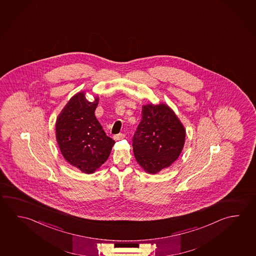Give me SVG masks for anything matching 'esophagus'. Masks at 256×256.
I'll use <instances>...</instances> for the list:
<instances>
[{"mask_svg": "<svg viewBox=\"0 0 256 256\" xmlns=\"http://www.w3.org/2000/svg\"><path fill=\"white\" fill-rule=\"evenodd\" d=\"M126 135L124 134H118L114 135V140H120L124 139Z\"/></svg>", "mask_w": 256, "mask_h": 256, "instance_id": "34e87169", "label": "esophagus"}]
</instances>
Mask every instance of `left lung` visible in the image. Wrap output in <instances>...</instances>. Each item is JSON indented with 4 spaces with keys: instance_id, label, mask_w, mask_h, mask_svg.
<instances>
[{
    "instance_id": "8db88e82",
    "label": "left lung",
    "mask_w": 256,
    "mask_h": 256,
    "mask_svg": "<svg viewBox=\"0 0 256 256\" xmlns=\"http://www.w3.org/2000/svg\"><path fill=\"white\" fill-rule=\"evenodd\" d=\"M142 114L132 137L134 153L146 172L156 174L178 160L184 144L186 130L166 104L143 106Z\"/></svg>"
}]
</instances>
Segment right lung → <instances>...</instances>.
<instances>
[{"label":"right lung","mask_w":256,"mask_h":256,"mask_svg":"<svg viewBox=\"0 0 256 256\" xmlns=\"http://www.w3.org/2000/svg\"><path fill=\"white\" fill-rule=\"evenodd\" d=\"M98 98L72 96L57 118L56 140L62 156L83 173H94L108 158L114 140L106 134L95 116Z\"/></svg>","instance_id":"add662e5"}]
</instances>
